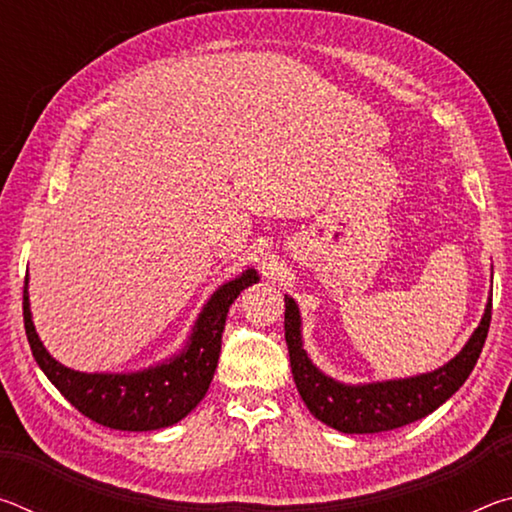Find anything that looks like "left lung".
<instances>
[{
  "mask_svg": "<svg viewBox=\"0 0 512 512\" xmlns=\"http://www.w3.org/2000/svg\"><path fill=\"white\" fill-rule=\"evenodd\" d=\"M284 339L289 345L296 388L314 418L343 433H381L424 418L447 402L465 384L483 350L492 318V296L470 341L443 368L418 377L341 384L320 372L302 350L300 311L296 300L284 296Z\"/></svg>",
  "mask_w": 512,
  "mask_h": 512,
  "instance_id": "1",
  "label": "left lung"
}]
</instances>
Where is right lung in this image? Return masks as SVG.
I'll list each match as a JSON object with an SVG mask.
<instances>
[{"instance_id":"obj_1","label":"right lung","mask_w":512,"mask_h":512,"mask_svg":"<svg viewBox=\"0 0 512 512\" xmlns=\"http://www.w3.org/2000/svg\"><path fill=\"white\" fill-rule=\"evenodd\" d=\"M259 280L255 268L225 282L207 300L185 350L160 366L140 372H79L58 363L38 339L24 284V329L33 357L65 400L85 418L119 431H153L171 427L196 409L212 384L221 354V334L232 302Z\"/></svg>"}]
</instances>
